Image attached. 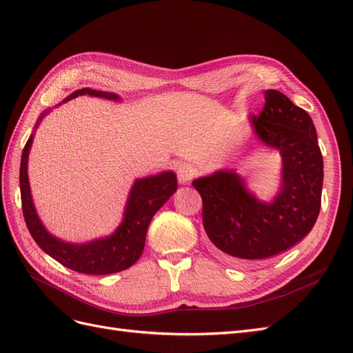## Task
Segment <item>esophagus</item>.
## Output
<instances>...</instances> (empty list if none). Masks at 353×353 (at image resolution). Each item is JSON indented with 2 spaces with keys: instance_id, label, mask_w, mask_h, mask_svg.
Listing matches in <instances>:
<instances>
[{
  "instance_id": "1",
  "label": "esophagus",
  "mask_w": 353,
  "mask_h": 353,
  "mask_svg": "<svg viewBox=\"0 0 353 353\" xmlns=\"http://www.w3.org/2000/svg\"><path fill=\"white\" fill-rule=\"evenodd\" d=\"M194 174H196V169H194L193 166H191L190 163H181V165L176 168L178 181H179V184H183V185L188 184L190 181H191V178L194 176Z\"/></svg>"
}]
</instances>
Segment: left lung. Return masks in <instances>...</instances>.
<instances>
[{
	"label": "left lung",
	"mask_w": 353,
	"mask_h": 353,
	"mask_svg": "<svg viewBox=\"0 0 353 353\" xmlns=\"http://www.w3.org/2000/svg\"><path fill=\"white\" fill-rule=\"evenodd\" d=\"M259 144L281 156L279 190L261 200L234 169L193 181L203 199V225L210 241L236 265L270 259L302 241L315 225L324 165L314 122L276 90L265 91V108L249 116Z\"/></svg>",
	"instance_id": "obj_1"
}]
</instances>
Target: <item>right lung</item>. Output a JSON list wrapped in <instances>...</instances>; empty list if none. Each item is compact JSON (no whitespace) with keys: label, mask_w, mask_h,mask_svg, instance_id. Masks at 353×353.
I'll list each match as a JSON object with an SVG mask.
<instances>
[{"label":"right lung","mask_w":353,"mask_h":353,"mask_svg":"<svg viewBox=\"0 0 353 353\" xmlns=\"http://www.w3.org/2000/svg\"><path fill=\"white\" fill-rule=\"evenodd\" d=\"M79 95L122 101L119 95L114 92L82 88L73 91L63 100V103L77 99ZM50 112L51 109L44 110L38 117L34 132L30 134L23 148L22 162H20V194H22L23 216L30 236L52 259L77 272L105 275L128 270L140 259L145 244V234L156 212L176 191V175L174 170H163V172L156 175L137 178L130 190V194H128L122 221L109 236L94 239L87 243H70L61 240L54 234H51L42 223L34 199H32L28 176V160L35 132L41 121Z\"/></svg>","instance_id":"right-lung-1"}]
</instances>
